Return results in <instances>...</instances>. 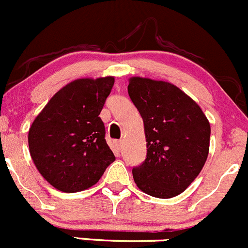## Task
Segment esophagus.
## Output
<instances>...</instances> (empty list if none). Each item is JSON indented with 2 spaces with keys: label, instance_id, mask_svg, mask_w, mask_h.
I'll use <instances>...</instances> for the list:
<instances>
[{
  "label": "esophagus",
  "instance_id": "obj_1",
  "mask_svg": "<svg viewBox=\"0 0 248 248\" xmlns=\"http://www.w3.org/2000/svg\"><path fill=\"white\" fill-rule=\"evenodd\" d=\"M122 144H124V142H122L121 140H116V141H114L115 149H116L117 151H120V150L122 149Z\"/></svg>",
  "mask_w": 248,
  "mask_h": 248
}]
</instances>
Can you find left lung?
<instances>
[{
    "mask_svg": "<svg viewBox=\"0 0 248 248\" xmlns=\"http://www.w3.org/2000/svg\"><path fill=\"white\" fill-rule=\"evenodd\" d=\"M128 94L144 121L146 159L133 177L144 193L172 198L202 171L210 146V124L201 107L175 85L133 77Z\"/></svg>",
    "mask_w": 248,
    "mask_h": 248,
    "instance_id": "obj_1",
    "label": "left lung"
}]
</instances>
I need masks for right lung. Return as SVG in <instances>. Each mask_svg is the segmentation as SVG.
<instances>
[{"mask_svg":"<svg viewBox=\"0 0 248 248\" xmlns=\"http://www.w3.org/2000/svg\"><path fill=\"white\" fill-rule=\"evenodd\" d=\"M115 79H77L52 96L29 131L32 161L51 186L66 193L98 182L115 156L99 117Z\"/></svg>","mask_w":248,"mask_h":248,"instance_id":"right-lung-1","label":"right lung"}]
</instances>
